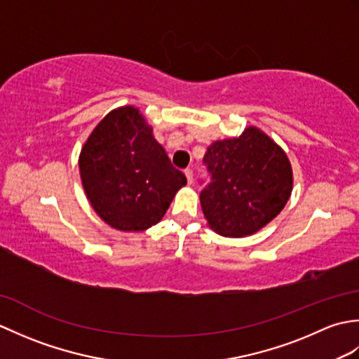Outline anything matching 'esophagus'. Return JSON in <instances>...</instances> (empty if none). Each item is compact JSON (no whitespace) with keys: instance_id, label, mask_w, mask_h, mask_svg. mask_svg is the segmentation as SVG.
<instances>
[{"instance_id":"esophagus-1","label":"esophagus","mask_w":359,"mask_h":359,"mask_svg":"<svg viewBox=\"0 0 359 359\" xmlns=\"http://www.w3.org/2000/svg\"><path fill=\"white\" fill-rule=\"evenodd\" d=\"M185 177L188 180V184L191 185L193 184V171L191 170H185Z\"/></svg>"}]
</instances>
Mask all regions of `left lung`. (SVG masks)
<instances>
[{"mask_svg":"<svg viewBox=\"0 0 359 359\" xmlns=\"http://www.w3.org/2000/svg\"><path fill=\"white\" fill-rule=\"evenodd\" d=\"M203 163L211 174L201 193L203 216L225 238L257 233L284 210L292 194L293 171L285 151L256 126L211 143Z\"/></svg>","mask_w":359,"mask_h":359,"instance_id":"obj_1","label":"left lung"}]
</instances>
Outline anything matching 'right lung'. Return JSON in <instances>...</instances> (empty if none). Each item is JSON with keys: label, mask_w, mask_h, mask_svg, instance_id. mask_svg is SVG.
<instances>
[{"label": "right lung", "mask_w": 359, "mask_h": 359, "mask_svg": "<svg viewBox=\"0 0 359 359\" xmlns=\"http://www.w3.org/2000/svg\"><path fill=\"white\" fill-rule=\"evenodd\" d=\"M79 166L90 207L120 231H144L158 224L187 185L152 126L131 104L106 114L83 144Z\"/></svg>", "instance_id": "add662e5"}]
</instances>
